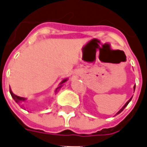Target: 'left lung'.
Listing matches in <instances>:
<instances>
[{
    "label": "left lung",
    "instance_id": "left-lung-1",
    "mask_svg": "<svg viewBox=\"0 0 147 147\" xmlns=\"http://www.w3.org/2000/svg\"><path fill=\"white\" fill-rule=\"evenodd\" d=\"M134 89H136V86H134ZM131 98L130 99V100H128V101H127V103H126V104H125V105H123V108L121 109H120V110L119 111V112H118V113H117V114L120 113H121V112H122V111H123V109H125V107H126L127 105H128V103H129V102H130V101H131Z\"/></svg>",
    "mask_w": 147,
    "mask_h": 147
}]
</instances>
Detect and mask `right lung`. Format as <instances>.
Wrapping results in <instances>:
<instances>
[{"label":"right lung","mask_w":147,"mask_h":147,"mask_svg":"<svg viewBox=\"0 0 147 147\" xmlns=\"http://www.w3.org/2000/svg\"><path fill=\"white\" fill-rule=\"evenodd\" d=\"M66 81H67V80H63V81H62V82H61V85L58 86L57 88V90H56V92L57 91L58 89H60L61 86H62V85H61V84H62V83H65ZM9 90H10V94H11V97H12V98L14 99L15 102H16V103H23V102H24V101L26 100V99L24 98H22V97H19V96L14 94L12 93V91H11V89H9Z\"/></svg>","instance_id":"add662e5"}]
</instances>
